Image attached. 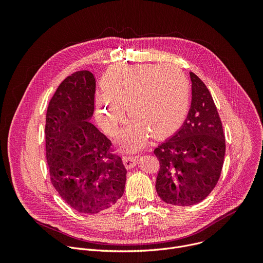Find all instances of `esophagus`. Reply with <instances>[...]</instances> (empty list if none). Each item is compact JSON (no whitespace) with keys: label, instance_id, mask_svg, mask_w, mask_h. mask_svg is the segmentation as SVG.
Returning a JSON list of instances; mask_svg holds the SVG:
<instances>
[{"label":"esophagus","instance_id":"34e87169","mask_svg":"<svg viewBox=\"0 0 263 263\" xmlns=\"http://www.w3.org/2000/svg\"><path fill=\"white\" fill-rule=\"evenodd\" d=\"M123 160H124V164H125L126 168L127 170H131V168H133L137 164L138 156H125L123 158Z\"/></svg>","mask_w":263,"mask_h":263}]
</instances>
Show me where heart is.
I'll use <instances>...</instances> for the list:
<instances>
[{
	"label": "heart",
	"mask_w": 263,
	"mask_h": 263,
	"mask_svg": "<svg viewBox=\"0 0 263 263\" xmlns=\"http://www.w3.org/2000/svg\"><path fill=\"white\" fill-rule=\"evenodd\" d=\"M190 104V84L177 66L126 65L112 70L97 97V118L102 129L114 135L124 120L132 122L122 136L123 147L133 152L152 134L175 133L183 124Z\"/></svg>",
	"instance_id": "1"
}]
</instances>
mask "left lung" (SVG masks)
Listing matches in <instances>:
<instances>
[{
	"instance_id": "obj_1",
	"label": "left lung",
	"mask_w": 263,
	"mask_h": 263,
	"mask_svg": "<svg viewBox=\"0 0 263 263\" xmlns=\"http://www.w3.org/2000/svg\"><path fill=\"white\" fill-rule=\"evenodd\" d=\"M192 105L182 127L154 149L160 168L156 191L171 205L202 202L215 187L223 164L226 141L213 99L191 72Z\"/></svg>"
}]
</instances>
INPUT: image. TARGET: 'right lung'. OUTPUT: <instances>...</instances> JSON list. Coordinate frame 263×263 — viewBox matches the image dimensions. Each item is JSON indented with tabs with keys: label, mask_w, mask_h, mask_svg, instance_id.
<instances>
[{
	"label": "right lung",
	"mask_w": 263,
	"mask_h": 263,
	"mask_svg": "<svg viewBox=\"0 0 263 263\" xmlns=\"http://www.w3.org/2000/svg\"><path fill=\"white\" fill-rule=\"evenodd\" d=\"M96 79L89 70L68 76L51 99L46 119V151L51 181L72 209L96 214L125 192L127 171L109 152L111 141L90 120Z\"/></svg>",
	"instance_id": "right-lung-1"
}]
</instances>
